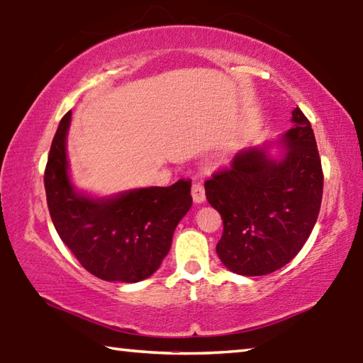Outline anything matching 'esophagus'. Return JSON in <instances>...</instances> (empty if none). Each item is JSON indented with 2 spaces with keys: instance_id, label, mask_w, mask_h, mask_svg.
Returning <instances> with one entry per match:
<instances>
[{
  "instance_id": "34e87169",
  "label": "esophagus",
  "mask_w": 363,
  "mask_h": 363,
  "mask_svg": "<svg viewBox=\"0 0 363 363\" xmlns=\"http://www.w3.org/2000/svg\"><path fill=\"white\" fill-rule=\"evenodd\" d=\"M192 199L195 203H201V201H205V187L201 182H195L192 186Z\"/></svg>"
}]
</instances>
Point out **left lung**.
I'll return each instance as SVG.
<instances>
[{
	"instance_id": "left-lung-1",
	"label": "left lung",
	"mask_w": 363,
	"mask_h": 363,
	"mask_svg": "<svg viewBox=\"0 0 363 363\" xmlns=\"http://www.w3.org/2000/svg\"><path fill=\"white\" fill-rule=\"evenodd\" d=\"M291 121L280 162L266 150L248 149L205 182L206 200L224 224L216 253L235 274L257 277L284 267L315 225L323 192L320 155L299 107Z\"/></svg>"
}]
</instances>
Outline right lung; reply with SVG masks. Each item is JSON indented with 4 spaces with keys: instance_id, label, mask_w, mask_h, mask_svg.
<instances>
[{
    "instance_id": "obj_1",
    "label": "right lung",
    "mask_w": 363,
    "mask_h": 363,
    "mask_svg": "<svg viewBox=\"0 0 363 363\" xmlns=\"http://www.w3.org/2000/svg\"><path fill=\"white\" fill-rule=\"evenodd\" d=\"M70 116L67 112L59 123L45 169L52 224L78 262L97 279L134 284L150 277L192 206L190 182L179 179L169 187L138 189L108 200L77 194L67 173Z\"/></svg>"
}]
</instances>
